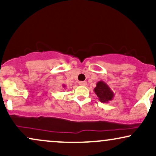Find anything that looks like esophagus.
<instances>
[{
    "mask_svg": "<svg viewBox=\"0 0 156 156\" xmlns=\"http://www.w3.org/2000/svg\"><path fill=\"white\" fill-rule=\"evenodd\" d=\"M78 84H79L80 86H87V81H79L78 82Z\"/></svg>",
    "mask_w": 156,
    "mask_h": 156,
    "instance_id": "1",
    "label": "esophagus"
}]
</instances>
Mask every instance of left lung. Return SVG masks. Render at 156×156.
Returning <instances> with one entry per match:
<instances>
[{
    "mask_svg": "<svg viewBox=\"0 0 156 156\" xmlns=\"http://www.w3.org/2000/svg\"><path fill=\"white\" fill-rule=\"evenodd\" d=\"M94 93L98 96V100L102 103H108L110 101H112L114 97V94L110 87L103 80L97 83L96 87L94 89Z\"/></svg>",
    "mask_w": 156,
    "mask_h": 156,
    "instance_id": "obj_1",
    "label": "left lung"
}]
</instances>
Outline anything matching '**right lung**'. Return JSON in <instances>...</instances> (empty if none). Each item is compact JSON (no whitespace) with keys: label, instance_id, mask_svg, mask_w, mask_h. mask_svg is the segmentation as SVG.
Here are the masks:
<instances>
[{"label":"right lung","instance_id":"right-lung-1","mask_svg":"<svg viewBox=\"0 0 156 156\" xmlns=\"http://www.w3.org/2000/svg\"><path fill=\"white\" fill-rule=\"evenodd\" d=\"M63 87H65V85H64V84L63 85Z\"/></svg>","mask_w":156,"mask_h":156}]
</instances>
